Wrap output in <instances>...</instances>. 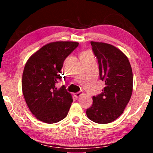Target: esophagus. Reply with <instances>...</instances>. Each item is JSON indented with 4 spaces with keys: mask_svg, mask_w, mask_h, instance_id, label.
Returning a JSON list of instances; mask_svg holds the SVG:
<instances>
[{
    "mask_svg": "<svg viewBox=\"0 0 153 153\" xmlns=\"http://www.w3.org/2000/svg\"><path fill=\"white\" fill-rule=\"evenodd\" d=\"M82 93H83L82 91H79V92H77V93H75L74 96H75V97H76V98H78V97H79L80 96H81V95L82 94Z\"/></svg>",
    "mask_w": 153,
    "mask_h": 153,
    "instance_id": "obj_1",
    "label": "esophagus"
}]
</instances>
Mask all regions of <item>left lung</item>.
Here are the masks:
<instances>
[{"instance_id": "8db88e82", "label": "left lung", "mask_w": 153, "mask_h": 153, "mask_svg": "<svg viewBox=\"0 0 153 153\" xmlns=\"http://www.w3.org/2000/svg\"><path fill=\"white\" fill-rule=\"evenodd\" d=\"M90 43L98 59L100 79L105 86L100 94L93 97L86 115L95 123L106 124L120 117L130 100L132 70L128 57L118 48L103 42Z\"/></svg>"}]
</instances>
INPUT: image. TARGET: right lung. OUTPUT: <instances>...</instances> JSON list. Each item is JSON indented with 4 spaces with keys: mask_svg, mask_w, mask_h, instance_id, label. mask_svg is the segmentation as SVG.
Returning a JSON list of instances; mask_svg holds the SVG:
<instances>
[{
    "mask_svg": "<svg viewBox=\"0 0 153 153\" xmlns=\"http://www.w3.org/2000/svg\"><path fill=\"white\" fill-rule=\"evenodd\" d=\"M76 42H55L42 46L30 56L22 76V92L27 107L35 117L47 123L66 117L73 102L61 81L64 61L78 46Z\"/></svg>",
    "mask_w": 153,
    "mask_h": 153,
    "instance_id": "1",
    "label": "right lung"
}]
</instances>
